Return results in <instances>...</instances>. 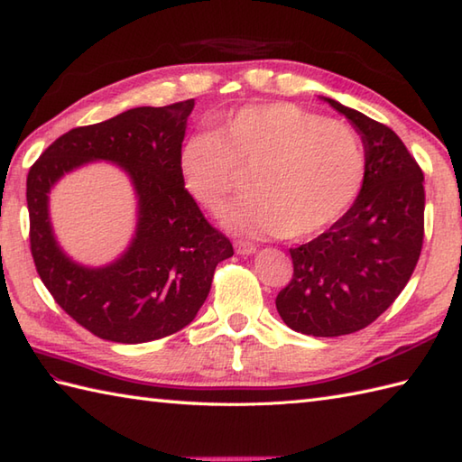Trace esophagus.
<instances>
[{
    "instance_id": "34e87169",
    "label": "esophagus",
    "mask_w": 462,
    "mask_h": 462,
    "mask_svg": "<svg viewBox=\"0 0 462 462\" xmlns=\"http://www.w3.org/2000/svg\"><path fill=\"white\" fill-rule=\"evenodd\" d=\"M234 248H236V252L240 254V256H250V254L256 252V246L250 242H242V240H236V244H234Z\"/></svg>"
}]
</instances>
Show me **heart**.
Wrapping results in <instances>:
<instances>
[{
	"label": "heart",
	"instance_id": "obj_1",
	"mask_svg": "<svg viewBox=\"0 0 462 462\" xmlns=\"http://www.w3.org/2000/svg\"><path fill=\"white\" fill-rule=\"evenodd\" d=\"M186 190L218 212L250 172V194L224 214L246 236L301 240L329 228L356 202L367 156L349 125L323 119L290 103L248 105L214 133H196L180 146Z\"/></svg>",
	"mask_w": 462,
	"mask_h": 462
}]
</instances>
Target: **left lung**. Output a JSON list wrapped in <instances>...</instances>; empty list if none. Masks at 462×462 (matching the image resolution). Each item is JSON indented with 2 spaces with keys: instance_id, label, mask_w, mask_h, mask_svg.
<instances>
[{
  "instance_id": "left-lung-1",
  "label": "left lung",
  "mask_w": 462,
  "mask_h": 462,
  "mask_svg": "<svg viewBox=\"0 0 462 462\" xmlns=\"http://www.w3.org/2000/svg\"><path fill=\"white\" fill-rule=\"evenodd\" d=\"M321 99L361 134L365 182L336 224L290 250L293 276L276 308L293 331L337 337L367 328L407 286L423 248L425 189L423 171L389 126Z\"/></svg>"
}]
</instances>
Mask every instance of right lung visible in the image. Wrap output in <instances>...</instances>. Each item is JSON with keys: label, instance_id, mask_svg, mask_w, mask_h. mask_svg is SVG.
I'll return each mask as SVG.
<instances>
[{"label": "right lung", "instance_id": "right-lung-1", "mask_svg": "<svg viewBox=\"0 0 462 462\" xmlns=\"http://www.w3.org/2000/svg\"><path fill=\"white\" fill-rule=\"evenodd\" d=\"M194 99L136 106L105 123L77 126L47 146L27 174L29 242L53 300L93 336L144 343L180 331L208 298L214 270L234 248L184 189L179 154ZM106 160L127 172L137 196V230L103 269L69 259L48 218V192L81 163Z\"/></svg>", "mask_w": 462, "mask_h": 462}]
</instances>
